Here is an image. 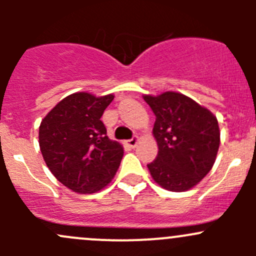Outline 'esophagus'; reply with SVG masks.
<instances>
[{
	"instance_id": "esophagus-1",
	"label": "esophagus",
	"mask_w": 256,
	"mask_h": 256,
	"mask_svg": "<svg viewBox=\"0 0 256 256\" xmlns=\"http://www.w3.org/2000/svg\"><path fill=\"white\" fill-rule=\"evenodd\" d=\"M138 144V136H134L132 138H130V140H128L126 141V144H128V146H130V147H136V144Z\"/></svg>"
}]
</instances>
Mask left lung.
Wrapping results in <instances>:
<instances>
[{
  "mask_svg": "<svg viewBox=\"0 0 256 256\" xmlns=\"http://www.w3.org/2000/svg\"><path fill=\"white\" fill-rule=\"evenodd\" d=\"M144 100L156 116V160L147 164L152 178L162 188L184 192L200 182L216 162L220 144L218 120L208 109L174 92Z\"/></svg>",
  "mask_w": 256,
  "mask_h": 256,
  "instance_id": "8db88e82",
  "label": "left lung"
}]
</instances>
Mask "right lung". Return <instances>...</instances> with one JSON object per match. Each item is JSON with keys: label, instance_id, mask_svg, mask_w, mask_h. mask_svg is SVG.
I'll list each match as a JSON object with an SVG mask.
<instances>
[{"label": "right lung", "instance_id": "1", "mask_svg": "<svg viewBox=\"0 0 256 256\" xmlns=\"http://www.w3.org/2000/svg\"><path fill=\"white\" fill-rule=\"evenodd\" d=\"M114 95L74 92L43 118L40 147L54 177L73 192L95 193L115 176L124 148L106 136L100 118Z\"/></svg>", "mask_w": 256, "mask_h": 256}]
</instances>
